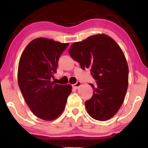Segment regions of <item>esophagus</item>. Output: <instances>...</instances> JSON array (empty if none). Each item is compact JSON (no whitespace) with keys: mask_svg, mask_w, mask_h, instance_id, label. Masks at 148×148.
Wrapping results in <instances>:
<instances>
[{"mask_svg":"<svg viewBox=\"0 0 148 148\" xmlns=\"http://www.w3.org/2000/svg\"><path fill=\"white\" fill-rule=\"evenodd\" d=\"M82 85V82H77V83L76 84H73L72 85V87H73L74 89H77L79 88V87L81 86Z\"/></svg>","mask_w":148,"mask_h":148,"instance_id":"34e87169","label":"esophagus"}]
</instances>
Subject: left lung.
Here are the masks:
<instances>
[{"label":"left lung","instance_id":"left-lung-1","mask_svg":"<svg viewBox=\"0 0 148 148\" xmlns=\"http://www.w3.org/2000/svg\"><path fill=\"white\" fill-rule=\"evenodd\" d=\"M69 55L82 69H90L97 80L91 99L85 102L89 116L106 121L116 115L124 101L129 84V67L117 42L105 34L92 35L71 45Z\"/></svg>","mask_w":148,"mask_h":148}]
</instances>
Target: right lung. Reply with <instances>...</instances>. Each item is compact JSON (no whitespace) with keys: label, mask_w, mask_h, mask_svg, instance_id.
Here are the masks:
<instances>
[{"label":"right lung","mask_w":148,"mask_h":148,"mask_svg":"<svg viewBox=\"0 0 148 148\" xmlns=\"http://www.w3.org/2000/svg\"><path fill=\"white\" fill-rule=\"evenodd\" d=\"M69 43L37 38L30 42L20 57L17 81L30 110L45 121H52L62 114L72 92L70 84L51 81L57 72L61 53Z\"/></svg>","instance_id":"1"}]
</instances>
